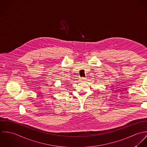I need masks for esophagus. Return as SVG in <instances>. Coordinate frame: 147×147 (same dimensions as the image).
Returning a JSON list of instances; mask_svg holds the SVG:
<instances>
[{
  "instance_id": "obj_1",
  "label": "esophagus",
  "mask_w": 147,
  "mask_h": 147,
  "mask_svg": "<svg viewBox=\"0 0 147 147\" xmlns=\"http://www.w3.org/2000/svg\"><path fill=\"white\" fill-rule=\"evenodd\" d=\"M85 80H86V78H84V77H82V78H81V79H80V81H81V82H85Z\"/></svg>"
}]
</instances>
